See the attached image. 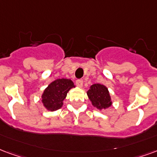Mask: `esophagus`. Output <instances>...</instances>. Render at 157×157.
<instances>
[{"label":"esophagus","instance_id":"1","mask_svg":"<svg viewBox=\"0 0 157 157\" xmlns=\"http://www.w3.org/2000/svg\"><path fill=\"white\" fill-rule=\"evenodd\" d=\"M75 84L79 87H82V86H83V81H82V79H78V80L75 81Z\"/></svg>","mask_w":157,"mask_h":157}]
</instances>
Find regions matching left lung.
Wrapping results in <instances>:
<instances>
[{
	"label": "left lung",
	"instance_id": "8db88e82",
	"mask_svg": "<svg viewBox=\"0 0 157 157\" xmlns=\"http://www.w3.org/2000/svg\"><path fill=\"white\" fill-rule=\"evenodd\" d=\"M86 93L92 105L98 110L106 109L112 104L109 90L104 85H92Z\"/></svg>",
	"mask_w": 157,
	"mask_h": 157
}]
</instances>
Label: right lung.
Here are the masks:
<instances>
[{"label": "right lung", "instance_id": "obj_1", "mask_svg": "<svg viewBox=\"0 0 157 157\" xmlns=\"http://www.w3.org/2000/svg\"><path fill=\"white\" fill-rule=\"evenodd\" d=\"M73 87H75L74 83L70 79H57L52 82L41 96L43 105L51 111L60 109L63 105L67 92Z\"/></svg>", "mask_w": 157, "mask_h": 157}]
</instances>
